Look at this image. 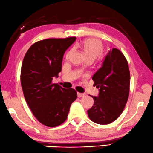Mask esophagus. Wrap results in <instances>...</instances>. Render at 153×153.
<instances>
[{
  "mask_svg": "<svg viewBox=\"0 0 153 153\" xmlns=\"http://www.w3.org/2000/svg\"><path fill=\"white\" fill-rule=\"evenodd\" d=\"M86 95L85 94H82V93H77V97L78 98H82L84 97Z\"/></svg>",
  "mask_w": 153,
  "mask_h": 153,
  "instance_id": "1",
  "label": "esophagus"
}]
</instances>
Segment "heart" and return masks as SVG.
<instances>
[{"label": "heart", "instance_id": "b5f03b06", "mask_svg": "<svg viewBox=\"0 0 153 153\" xmlns=\"http://www.w3.org/2000/svg\"><path fill=\"white\" fill-rule=\"evenodd\" d=\"M85 55L86 59H95L102 52V42L97 39L89 38L86 39L79 45ZM70 55V53L67 55V57Z\"/></svg>", "mask_w": 153, "mask_h": 153}]
</instances>
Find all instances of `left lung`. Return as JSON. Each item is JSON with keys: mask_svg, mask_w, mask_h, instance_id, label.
Wrapping results in <instances>:
<instances>
[{"mask_svg": "<svg viewBox=\"0 0 153 153\" xmlns=\"http://www.w3.org/2000/svg\"><path fill=\"white\" fill-rule=\"evenodd\" d=\"M130 71L128 62L119 49L109 51L102 66L92 79L99 89L97 96H92L94 103L87 110L92 121L100 125L117 120L123 111L130 92Z\"/></svg>", "mask_w": 153, "mask_h": 153, "instance_id": "obj_1", "label": "left lung"}]
</instances>
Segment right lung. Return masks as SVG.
I'll return each instance as SVG.
<instances>
[{"instance_id": "1", "label": "right lung", "mask_w": 153, "mask_h": 153, "mask_svg": "<svg viewBox=\"0 0 153 153\" xmlns=\"http://www.w3.org/2000/svg\"><path fill=\"white\" fill-rule=\"evenodd\" d=\"M76 37L48 39L34 43L27 51L21 71V87L26 102L39 121L48 127L63 123L71 103L77 98L74 89L53 84L62 71L63 56Z\"/></svg>"}]
</instances>
